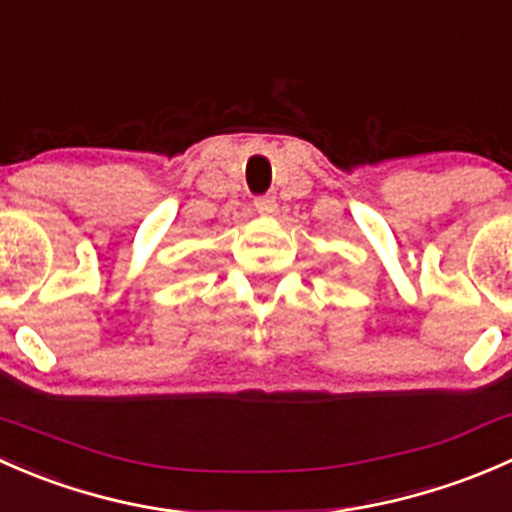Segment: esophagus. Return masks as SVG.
Instances as JSON below:
<instances>
[{
	"label": "esophagus",
	"instance_id": "esophagus-1",
	"mask_svg": "<svg viewBox=\"0 0 512 512\" xmlns=\"http://www.w3.org/2000/svg\"><path fill=\"white\" fill-rule=\"evenodd\" d=\"M255 210L260 215H275L277 213L275 195H260V198H255Z\"/></svg>",
	"mask_w": 512,
	"mask_h": 512
}]
</instances>
